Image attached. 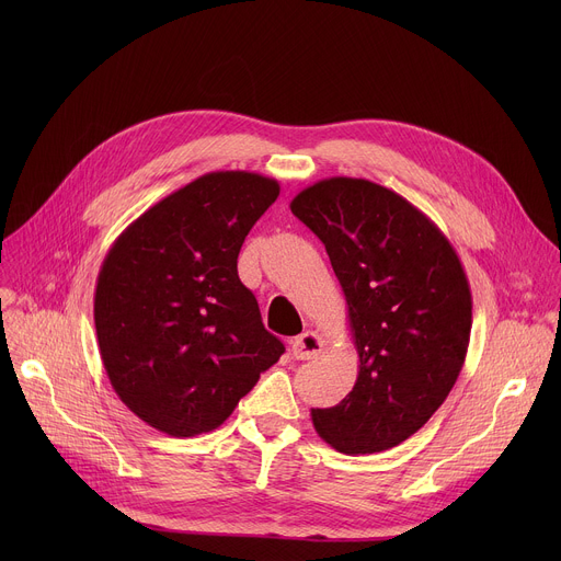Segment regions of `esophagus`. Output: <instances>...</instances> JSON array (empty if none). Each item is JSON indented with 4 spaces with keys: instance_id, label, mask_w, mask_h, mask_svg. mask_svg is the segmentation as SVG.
<instances>
[{
    "instance_id": "esophagus-1",
    "label": "esophagus",
    "mask_w": 561,
    "mask_h": 561,
    "mask_svg": "<svg viewBox=\"0 0 561 561\" xmlns=\"http://www.w3.org/2000/svg\"><path fill=\"white\" fill-rule=\"evenodd\" d=\"M290 351H293L295 359H314L319 353L324 351V340L319 337L314 331H306L293 340Z\"/></svg>"
}]
</instances>
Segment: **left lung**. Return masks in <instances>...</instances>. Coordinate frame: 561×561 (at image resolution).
Instances as JSON below:
<instances>
[{"label":"left lung","mask_w":561,"mask_h":561,"mask_svg":"<svg viewBox=\"0 0 561 561\" xmlns=\"http://www.w3.org/2000/svg\"><path fill=\"white\" fill-rule=\"evenodd\" d=\"M290 210L327 247L359 355L353 390L310 411L314 431L346 455L388 450L433 417L463 366L472 299L461 262L420 208L368 180H322Z\"/></svg>","instance_id":"8db88e82"}]
</instances>
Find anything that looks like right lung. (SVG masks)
Here are the masks:
<instances>
[{
	"mask_svg": "<svg viewBox=\"0 0 561 561\" xmlns=\"http://www.w3.org/2000/svg\"><path fill=\"white\" fill-rule=\"evenodd\" d=\"M279 184L217 171L139 215L95 288L100 355L122 402L148 426L195 437L221 426L284 353L237 255Z\"/></svg>",
	"mask_w": 561,
	"mask_h": 561,
	"instance_id": "1",
	"label": "right lung"
}]
</instances>
